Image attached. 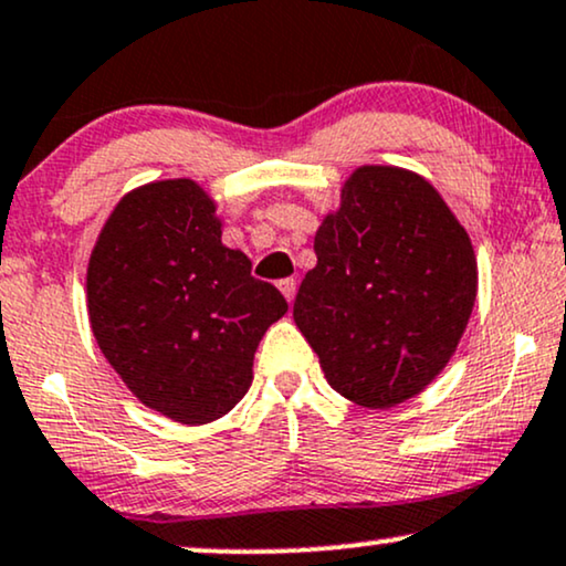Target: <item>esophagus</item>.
I'll return each mask as SVG.
<instances>
[{"label": "esophagus", "mask_w": 566, "mask_h": 566, "mask_svg": "<svg viewBox=\"0 0 566 566\" xmlns=\"http://www.w3.org/2000/svg\"><path fill=\"white\" fill-rule=\"evenodd\" d=\"M279 290H282V295L287 297V303L295 301V292H297L295 279H282V282H279Z\"/></svg>", "instance_id": "34e87169"}]
</instances>
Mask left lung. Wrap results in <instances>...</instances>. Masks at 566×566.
<instances>
[{
	"mask_svg": "<svg viewBox=\"0 0 566 566\" xmlns=\"http://www.w3.org/2000/svg\"><path fill=\"white\" fill-rule=\"evenodd\" d=\"M297 329L326 382L364 408H392L432 382L459 348L474 297L472 240L424 176L358 166L313 240Z\"/></svg>",
	"mask_w": 566,
	"mask_h": 566,
	"instance_id": "1",
	"label": "left lung"
}]
</instances>
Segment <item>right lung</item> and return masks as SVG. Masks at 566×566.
<instances>
[{"label": "right lung", "mask_w": 566, "mask_h": 566, "mask_svg": "<svg viewBox=\"0 0 566 566\" xmlns=\"http://www.w3.org/2000/svg\"><path fill=\"white\" fill-rule=\"evenodd\" d=\"M216 200L192 179L132 189L86 265V308L102 356L163 417L197 427L229 413L253 382L258 343L287 313L250 258L221 242Z\"/></svg>", "instance_id": "right-lung-1"}]
</instances>
